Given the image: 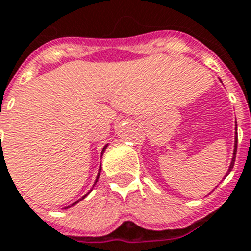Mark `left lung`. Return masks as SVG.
Segmentation results:
<instances>
[{
    "instance_id": "obj_1",
    "label": "left lung",
    "mask_w": 251,
    "mask_h": 251,
    "mask_svg": "<svg viewBox=\"0 0 251 251\" xmlns=\"http://www.w3.org/2000/svg\"><path fill=\"white\" fill-rule=\"evenodd\" d=\"M236 151H237V139L235 140V151H233V157H232V161H231V165H229L228 167V172L227 174H229L231 172V170L233 168V165H235V158H236ZM227 176V175H226Z\"/></svg>"
}]
</instances>
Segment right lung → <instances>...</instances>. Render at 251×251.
Listing matches in <instances>:
<instances>
[{"instance_id":"right-lung-1","label":"right lung","mask_w":251,"mask_h":251,"mask_svg":"<svg viewBox=\"0 0 251 251\" xmlns=\"http://www.w3.org/2000/svg\"><path fill=\"white\" fill-rule=\"evenodd\" d=\"M106 148H107V145H104V148H103V151H102V154H103V151H104V149H106ZM100 171H98V175H97V180H96V182H97V181H98V178H100ZM96 182H94V185H96ZM88 194H89V193H88ZM88 194H85V195H84V197L81 198V199H79V201H75V203H73V204H71V205H69V207H66V208H70V207H73V205H75V204H76V203H79L80 201H83L84 198H85L86 195H88ZM66 208H65V209H66Z\"/></svg>"}]
</instances>
